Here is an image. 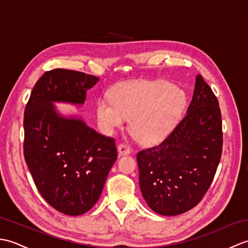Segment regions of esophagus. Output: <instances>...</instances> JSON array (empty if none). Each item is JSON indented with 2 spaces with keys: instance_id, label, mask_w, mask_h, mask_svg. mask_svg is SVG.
<instances>
[{
  "instance_id": "obj_1",
  "label": "esophagus",
  "mask_w": 248,
  "mask_h": 248,
  "mask_svg": "<svg viewBox=\"0 0 248 248\" xmlns=\"http://www.w3.org/2000/svg\"><path fill=\"white\" fill-rule=\"evenodd\" d=\"M117 149H118V154H119V155H129L130 152H131V148H130V147H129L128 145H125V144H120V145H118Z\"/></svg>"
}]
</instances>
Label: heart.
Returning <instances> with one entry per match:
<instances>
[{
  "label": "heart",
  "instance_id": "b5f03b06",
  "mask_svg": "<svg viewBox=\"0 0 248 248\" xmlns=\"http://www.w3.org/2000/svg\"><path fill=\"white\" fill-rule=\"evenodd\" d=\"M109 98L97 103L98 123L105 134H112L131 120V131L144 144H154L170 132L180 117L186 99L166 82L131 81L120 83Z\"/></svg>",
  "mask_w": 248,
  "mask_h": 248
}]
</instances>
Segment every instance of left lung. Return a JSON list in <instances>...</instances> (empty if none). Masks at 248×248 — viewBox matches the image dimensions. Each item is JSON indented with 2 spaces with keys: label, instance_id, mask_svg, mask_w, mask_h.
<instances>
[{
  "label": "left lung",
  "instance_id": "8db88e82",
  "mask_svg": "<svg viewBox=\"0 0 248 248\" xmlns=\"http://www.w3.org/2000/svg\"><path fill=\"white\" fill-rule=\"evenodd\" d=\"M222 150L218 100L197 75L193 99L180 124L160 144L136 155L146 202L167 217L194 208L211 186Z\"/></svg>",
  "mask_w": 248,
  "mask_h": 248
}]
</instances>
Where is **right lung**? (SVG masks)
Segmentation results:
<instances>
[{"label":"right lung","mask_w":248,"mask_h":248,"mask_svg":"<svg viewBox=\"0 0 248 248\" xmlns=\"http://www.w3.org/2000/svg\"><path fill=\"white\" fill-rule=\"evenodd\" d=\"M99 78L53 69L36 82L24 110L23 155L41 196L57 211L81 215L101 195L117 159L115 140L78 118L56 113L53 102L83 104Z\"/></svg>","instance_id":"right-lung-1"}]
</instances>
